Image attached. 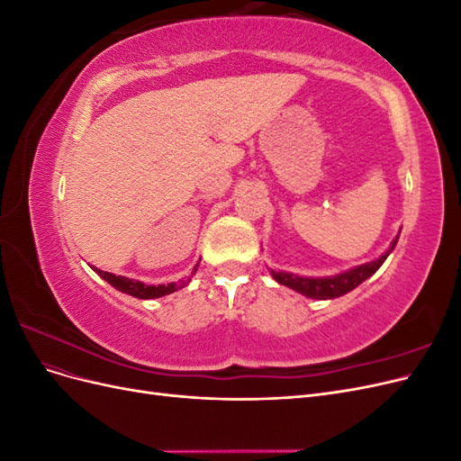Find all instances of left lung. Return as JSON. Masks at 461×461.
<instances>
[{
    "instance_id": "8db88e82",
    "label": "left lung",
    "mask_w": 461,
    "mask_h": 461,
    "mask_svg": "<svg viewBox=\"0 0 461 461\" xmlns=\"http://www.w3.org/2000/svg\"><path fill=\"white\" fill-rule=\"evenodd\" d=\"M400 236V234H398ZM398 236L393 240V244H390V248L386 249V252L376 258L373 261H367V263H361V265H356V267L352 269H346L339 275H330V276H300V275H294V273H288V271H275V269H269L275 281L278 285H285L292 290L300 292L302 296H308V298H313V300H332V298H340L344 294H348V292L354 290L356 286H359L364 281H367V278L376 273V269L381 267V265L384 263V259L390 256V252H393L396 242H398Z\"/></svg>"
}]
</instances>
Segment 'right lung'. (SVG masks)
I'll return each mask as SVG.
<instances>
[{
	"label": "right lung",
	"mask_w": 461,
	"mask_h": 461,
	"mask_svg": "<svg viewBox=\"0 0 461 461\" xmlns=\"http://www.w3.org/2000/svg\"><path fill=\"white\" fill-rule=\"evenodd\" d=\"M94 271L100 275L105 283H109L113 288L124 292V294H131L134 298H140V300H153V298H161L167 294H173V292L180 290L183 286H186L190 283V278L186 281H180V283H169V285H144L140 281H134V278L129 276H121V275H113V273H107L94 267ZM198 271V265L194 267L192 275Z\"/></svg>",
	"instance_id": "obj_1"
}]
</instances>
